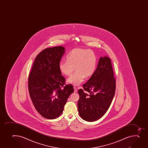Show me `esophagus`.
I'll use <instances>...</instances> for the list:
<instances>
[{
  "mask_svg": "<svg viewBox=\"0 0 148 148\" xmlns=\"http://www.w3.org/2000/svg\"><path fill=\"white\" fill-rule=\"evenodd\" d=\"M74 92H77V89L75 86H74Z\"/></svg>",
  "mask_w": 148,
  "mask_h": 148,
  "instance_id": "1",
  "label": "esophagus"
}]
</instances>
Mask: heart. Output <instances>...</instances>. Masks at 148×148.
Here are the masks:
<instances>
[{"label":"heart","instance_id":"1","mask_svg":"<svg viewBox=\"0 0 148 148\" xmlns=\"http://www.w3.org/2000/svg\"><path fill=\"white\" fill-rule=\"evenodd\" d=\"M97 57L92 50L77 48L72 50L66 56V60L61 61L59 64L60 72L66 76L71 75L67 82L72 85H79L85 77L91 76L95 71Z\"/></svg>","mask_w":148,"mask_h":148}]
</instances>
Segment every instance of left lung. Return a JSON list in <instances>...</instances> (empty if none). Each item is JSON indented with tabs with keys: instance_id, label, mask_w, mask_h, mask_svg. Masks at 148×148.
Returning <instances> with one entry per match:
<instances>
[{
	"instance_id": "1",
	"label": "left lung",
	"mask_w": 148,
	"mask_h": 148,
	"mask_svg": "<svg viewBox=\"0 0 148 148\" xmlns=\"http://www.w3.org/2000/svg\"><path fill=\"white\" fill-rule=\"evenodd\" d=\"M82 86L78 90V112L86 121H95L106 113L115 95L116 80L109 57L100 58L95 71Z\"/></svg>"
}]
</instances>
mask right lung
Masks as SVG:
<instances>
[{
  "mask_svg": "<svg viewBox=\"0 0 148 148\" xmlns=\"http://www.w3.org/2000/svg\"><path fill=\"white\" fill-rule=\"evenodd\" d=\"M62 46L48 48L36 57L28 77V90L36 110L45 118L54 119L63 112L70 94L71 84L65 85L66 79L59 69L64 53Z\"/></svg>",
  "mask_w": 148,
  "mask_h": 148,
  "instance_id": "obj_1",
  "label": "right lung"
}]
</instances>
